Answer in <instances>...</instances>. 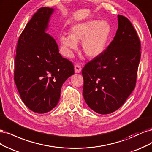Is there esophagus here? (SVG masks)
Masks as SVG:
<instances>
[{
    "label": "esophagus",
    "mask_w": 152,
    "mask_h": 152,
    "mask_svg": "<svg viewBox=\"0 0 152 152\" xmlns=\"http://www.w3.org/2000/svg\"><path fill=\"white\" fill-rule=\"evenodd\" d=\"M75 71L76 73H79L81 71V66L79 64H76L75 66Z\"/></svg>",
    "instance_id": "esophagus-1"
}]
</instances>
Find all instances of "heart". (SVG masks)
Returning <instances> with one entry per match:
<instances>
[{
    "instance_id": "1",
    "label": "heart",
    "mask_w": 152,
    "mask_h": 152,
    "mask_svg": "<svg viewBox=\"0 0 152 152\" xmlns=\"http://www.w3.org/2000/svg\"><path fill=\"white\" fill-rule=\"evenodd\" d=\"M111 26L106 21L91 20L77 23L69 29V35L63 34L61 42L69 53L77 48L82 41L83 50L89 57H96L104 52L111 35Z\"/></svg>"
}]
</instances>
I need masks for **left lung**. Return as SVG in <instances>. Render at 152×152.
<instances>
[{
    "label": "left lung",
    "instance_id": "8db88e82",
    "mask_svg": "<svg viewBox=\"0 0 152 152\" xmlns=\"http://www.w3.org/2000/svg\"><path fill=\"white\" fill-rule=\"evenodd\" d=\"M114 40L82 69L83 96L90 108L110 114L124 104L134 89L141 57V42L133 24L118 15Z\"/></svg>",
    "mask_w": 152,
    "mask_h": 152
}]
</instances>
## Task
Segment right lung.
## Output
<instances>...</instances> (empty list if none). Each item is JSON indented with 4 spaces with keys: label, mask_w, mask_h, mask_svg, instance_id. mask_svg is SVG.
Wrapping results in <instances>:
<instances>
[{
    "label": "right lung",
    "mask_w": 152,
    "mask_h": 152,
    "mask_svg": "<svg viewBox=\"0 0 152 152\" xmlns=\"http://www.w3.org/2000/svg\"><path fill=\"white\" fill-rule=\"evenodd\" d=\"M53 9L41 7L18 39L14 80L23 102L34 112L43 114L57 105L61 87L75 73L74 65L58 53L56 41L45 33Z\"/></svg>",
    "instance_id": "obj_1"
}]
</instances>
